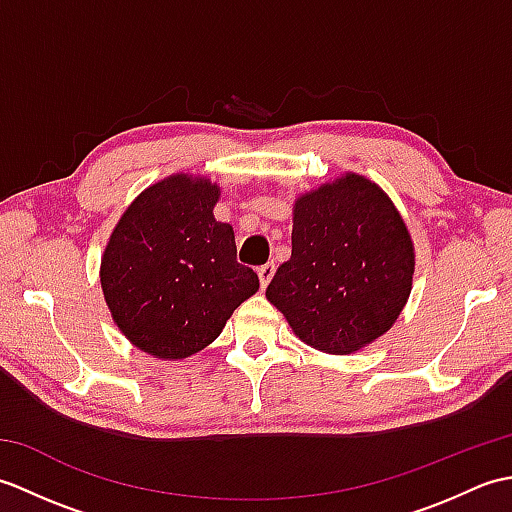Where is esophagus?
<instances>
[{"label":"esophagus","mask_w":512,"mask_h":512,"mask_svg":"<svg viewBox=\"0 0 512 512\" xmlns=\"http://www.w3.org/2000/svg\"><path fill=\"white\" fill-rule=\"evenodd\" d=\"M257 275H259V284H262V288H266L270 284V279H273V275H275V264L259 266Z\"/></svg>","instance_id":"34e87169"}]
</instances>
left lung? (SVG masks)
Instances as JSON below:
<instances>
[{"label":"left lung","mask_w":512,"mask_h":512,"mask_svg":"<svg viewBox=\"0 0 512 512\" xmlns=\"http://www.w3.org/2000/svg\"><path fill=\"white\" fill-rule=\"evenodd\" d=\"M413 246L396 206L347 173L295 204L292 255L266 297L301 341L350 354L385 334L411 292Z\"/></svg>","instance_id":"1"}]
</instances>
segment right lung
Returning <instances> with one entry per match:
<instances>
[{
    "mask_svg": "<svg viewBox=\"0 0 512 512\" xmlns=\"http://www.w3.org/2000/svg\"><path fill=\"white\" fill-rule=\"evenodd\" d=\"M220 189L180 173L143 191L116 224L101 286L118 328L156 358H184L222 332L255 295L253 268L237 262L233 228L215 222Z\"/></svg>",
    "mask_w": 512,
    "mask_h": 512,
    "instance_id": "1",
    "label": "right lung"
}]
</instances>
